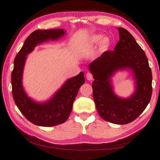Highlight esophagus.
<instances>
[{
  "instance_id": "1",
  "label": "esophagus",
  "mask_w": 160,
  "mask_h": 160,
  "mask_svg": "<svg viewBox=\"0 0 160 160\" xmlns=\"http://www.w3.org/2000/svg\"><path fill=\"white\" fill-rule=\"evenodd\" d=\"M86 78H87V79H88V80H93V75H92V72H88V73H87V75H86Z\"/></svg>"
}]
</instances>
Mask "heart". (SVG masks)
<instances>
[{"label":"heart","instance_id":"b5f03b06","mask_svg":"<svg viewBox=\"0 0 160 160\" xmlns=\"http://www.w3.org/2000/svg\"><path fill=\"white\" fill-rule=\"evenodd\" d=\"M99 41H101L99 49L101 52L106 51L109 48L110 44H111V40H110L109 37L108 36L103 37L100 34L94 35V36L90 38V39L89 40V42H88V44L89 45L97 44V43H98Z\"/></svg>","mask_w":160,"mask_h":160}]
</instances>
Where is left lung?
I'll use <instances>...</instances> for the list:
<instances>
[{
    "label": "left lung",
    "mask_w": 160,
    "mask_h": 160,
    "mask_svg": "<svg viewBox=\"0 0 160 160\" xmlns=\"http://www.w3.org/2000/svg\"><path fill=\"white\" fill-rule=\"evenodd\" d=\"M120 40L113 51L107 50L90 63L94 80L93 97L98 114L104 120L126 124L135 120L146 109L152 96V72L148 61L134 38L124 28H118ZM128 68L137 80L136 92L126 100L112 92L110 77L119 69Z\"/></svg>",
    "instance_id": "8db88e82"
}]
</instances>
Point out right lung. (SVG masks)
I'll return each mask as SVG.
<instances>
[{
	"label": "right lung",
	"mask_w": 160,
	"mask_h": 160,
	"mask_svg": "<svg viewBox=\"0 0 160 160\" xmlns=\"http://www.w3.org/2000/svg\"><path fill=\"white\" fill-rule=\"evenodd\" d=\"M65 33L63 29L36 30L31 33L16 55L12 72V92L14 102L24 117L36 125L53 127L65 122L70 115L72 104L85 83L84 73L66 81L53 98L45 103H37L27 97L22 84V72L27 55L40 42L48 40H57Z\"/></svg>",
	"instance_id": "1"
}]
</instances>
